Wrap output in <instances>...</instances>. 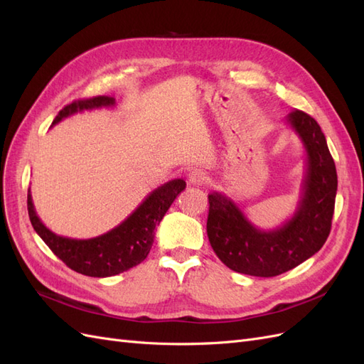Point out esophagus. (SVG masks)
I'll list each match as a JSON object with an SVG mask.
<instances>
[{
	"instance_id": "esophagus-1",
	"label": "esophagus",
	"mask_w": 364,
	"mask_h": 364,
	"mask_svg": "<svg viewBox=\"0 0 364 364\" xmlns=\"http://www.w3.org/2000/svg\"><path fill=\"white\" fill-rule=\"evenodd\" d=\"M188 180L193 186H201L207 180V173L203 169H192L188 175Z\"/></svg>"
}]
</instances>
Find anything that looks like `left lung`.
I'll return each mask as SVG.
<instances>
[{"instance_id": "left-lung-1", "label": "left lung", "mask_w": 364, "mask_h": 364, "mask_svg": "<svg viewBox=\"0 0 364 364\" xmlns=\"http://www.w3.org/2000/svg\"><path fill=\"white\" fill-rule=\"evenodd\" d=\"M302 141L306 160L302 193L294 215L273 230L257 228L232 198L209 195L207 236L216 256L236 273L257 277L279 276L305 262L326 242L337 193V171L325 134L306 112L287 117Z\"/></svg>"}]
</instances>
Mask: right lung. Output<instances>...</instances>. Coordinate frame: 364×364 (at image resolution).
<instances>
[{
	"mask_svg": "<svg viewBox=\"0 0 364 364\" xmlns=\"http://www.w3.org/2000/svg\"><path fill=\"white\" fill-rule=\"evenodd\" d=\"M111 107H116V99L108 96L73 102L59 111L53 124L76 112ZM184 189L186 181L181 178L164 183L152 191L123 223L90 240H73L51 232L36 215L30 191L27 209L35 232L67 267L85 276L109 277L127 272L146 259L154 244L155 227Z\"/></svg>",
	"mask_w": 364,
	"mask_h": 364,
	"instance_id": "add662e5",
	"label": "right lung"
}]
</instances>
